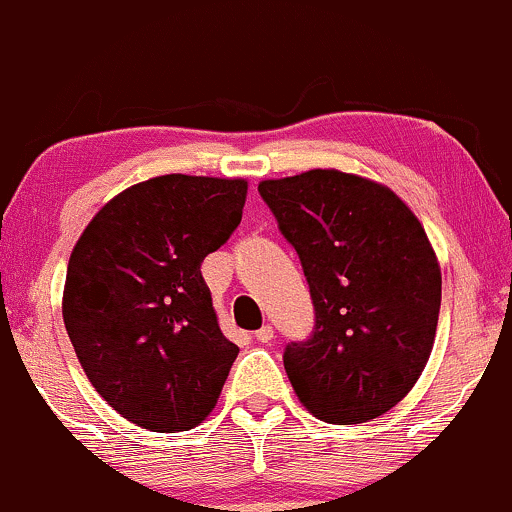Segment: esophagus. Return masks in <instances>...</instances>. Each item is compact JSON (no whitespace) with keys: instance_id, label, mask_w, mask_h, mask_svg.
<instances>
[{"instance_id":"1","label":"esophagus","mask_w":512,"mask_h":512,"mask_svg":"<svg viewBox=\"0 0 512 512\" xmlns=\"http://www.w3.org/2000/svg\"><path fill=\"white\" fill-rule=\"evenodd\" d=\"M254 337H256V342L268 344V342H273V337H276V329H273L271 324H263V327L258 329V332L254 334Z\"/></svg>"}]
</instances>
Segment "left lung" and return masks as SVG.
Listing matches in <instances>:
<instances>
[{"instance_id": "1", "label": "left lung", "mask_w": 512, "mask_h": 512, "mask_svg": "<svg viewBox=\"0 0 512 512\" xmlns=\"http://www.w3.org/2000/svg\"><path fill=\"white\" fill-rule=\"evenodd\" d=\"M298 251L315 332L288 344L285 371L317 420L359 425L410 393L430 361L442 271L425 227L386 185L334 168L261 180Z\"/></svg>"}]
</instances>
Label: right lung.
Listing matches in <instances>:
<instances>
[{
  "label": "right lung",
  "instance_id": "right-lung-1",
  "mask_svg": "<svg viewBox=\"0 0 512 512\" xmlns=\"http://www.w3.org/2000/svg\"><path fill=\"white\" fill-rule=\"evenodd\" d=\"M246 190L244 178L144 180L114 195L70 254L63 322L82 371L144 430L200 425L239 354L200 266L239 227Z\"/></svg>",
  "mask_w": 512,
  "mask_h": 512
}]
</instances>
